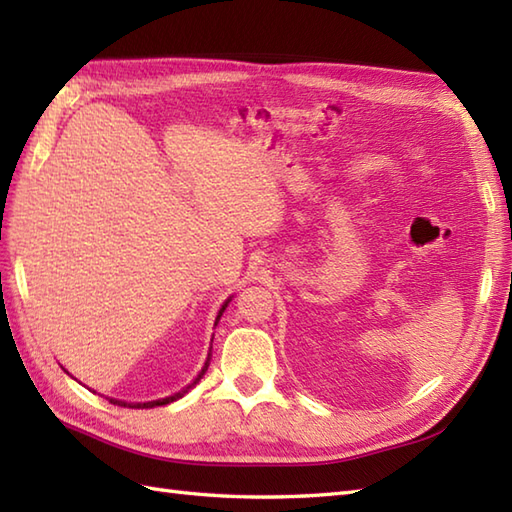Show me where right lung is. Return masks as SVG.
Here are the masks:
<instances>
[{
	"label": "right lung",
	"instance_id": "1",
	"mask_svg": "<svg viewBox=\"0 0 512 512\" xmlns=\"http://www.w3.org/2000/svg\"><path fill=\"white\" fill-rule=\"evenodd\" d=\"M224 308H226V303L222 306V310H220V314H217V319L222 317V312H224ZM206 367H209V363H204V367H202V372H200V376L195 378V383H198V380L204 376V372H206ZM193 383V385H195ZM191 387V385H189ZM187 387V389H189ZM187 389L184 391H178V394H173V396H169V398H162V400H151V402H123V400H110V402H114V405H121V407H132V409H151V407H160V405H169V402H173V400H178V398H182L184 394H187Z\"/></svg>",
	"mask_w": 512,
	"mask_h": 512
}]
</instances>
